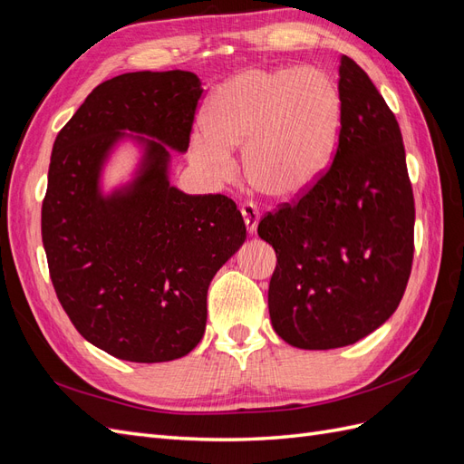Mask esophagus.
I'll list each match as a JSON object with an SVG mask.
<instances>
[{
  "mask_svg": "<svg viewBox=\"0 0 464 464\" xmlns=\"http://www.w3.org/2000/svg\"><path fill=\"white\" fill-rule=\"evenodd\" d=\"M242 217L246 222V230L249 236H254L257 232V224H259V210L256 208L254 203H246L242 207Z\"/></svg>",
  "mask_w": 464,
  "mask_h": 464,
  "instance_id": "obj_1",
  "label": "esophagus"
}]
</instances>
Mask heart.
I'll list each match as a JSON object with an SVG mask.
<instances>
[{"instance_id": "heart-1", "label": "heart", "mask_w": 464, "mask_h": 464, "mask_svg": "<svg viewBox=\"0 0 464 464\" xmlns=\"http://www.w3.org/2000/svg\"><path fill=\"white\" fill-rule=\"evenodd\" d=\"M341 123L334 82L314 67H251L224 81L205 110L207 131L191 137L193 159L215 181L234 176L230 149L257 193L290 201L325 170Z\"/></svg>"}]
</instances>
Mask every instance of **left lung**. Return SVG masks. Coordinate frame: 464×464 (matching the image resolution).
Instances as JSON below:
<instances>
[{
    "label": "left lung",
    "instance_id": "1",
    "mask_svg": "<svg viewBox=\"0 0 464 464\" xmlns=\"http://www.w3.org/2000/svg\"><path fill=\"white\" fill-rule=\"evenodd\" d=\"M334 160L298 203L257 227L276 254L269 314L304 350L354 344L395 314L414 254V198L397 118L348 55Z\"/></svg>",
    "mask_w": 464,
    "mask_h": 464
}]
</instances>
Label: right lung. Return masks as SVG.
I'll return each instance as SVG.
<instances>
[{"instance_id": "obj_1", "label": "right lung", "mask_w": 464, "mask_h": 464, "mask_svg": "<svg viewBox=\"0 0 464 464\" xmlns=\"http://www.w3.org/2000/svg\"><path fill=\"white\" fill-rule=\"evenodd\" d=\"M201 94L199 77L179 69L118 75L85 98L52 149L42 203L52 283L75 329L120 360L191 353L210 280L246 242L232 199L170 184L172 150H188ZM123 140L142 157L106 194L103 168Z\"/></svg>"}]
</instances>
